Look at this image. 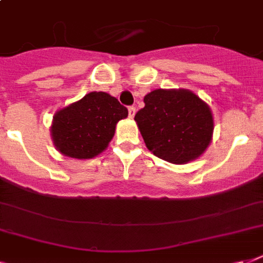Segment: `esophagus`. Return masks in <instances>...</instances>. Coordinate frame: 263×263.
Instances as JSON below:
<instances>
[{
    "mask_svg": "<svg viewBox=\"0 0 263 263\" xmlns=\"http://www.w3.org/2000/svg\"><path fill=\"white\" fill-rule=\"evenodd\" d=\"M135 113H136L135 106H128V116H129V117H134Z\"/></svg>",
    "mask_w": 263,
    "mask_h": 263,
    "instance_id": "obj_1",
    "label": "esophagus"
}]
</instances>
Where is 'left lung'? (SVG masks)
I'll list each match as a JSON object with an SVG mask.
<instances>
[{"label": "left lung", "mask_w": 263, "mask_h": 263, "mask_svg": "<svg viewBox=\"0 0 263 263\" xmlns=\"http://www.w3.org/2000/svg\"><path fill=\"white\" fill-rule=\"evenodd\" d=\"M135 121L148 150L172 164L195 160L212 140V111L187 90L148 92Z\"/></svg>", "instance_id": "8db88e82"}]
</instances>
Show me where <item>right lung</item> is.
Wrapping results in <instances>:
<instances>
[{
  "label": "right lung",
  "mask_w": 263,
  "mask_h": 263,
  "mask_svg": "<svg viewBox=\"0 0 263 263\" xmlns=\"http://www.w3.org/2000/svg\"><path fill=\"white\" fill-rule=\"evenodd\" d=\"M127 116V107L115 97L92 91L55 113L51 136L64 156L87 160L106 148L116 124Z\"/></svg>",
  "instance_id": "right-lung-1"
}]
</instances>
